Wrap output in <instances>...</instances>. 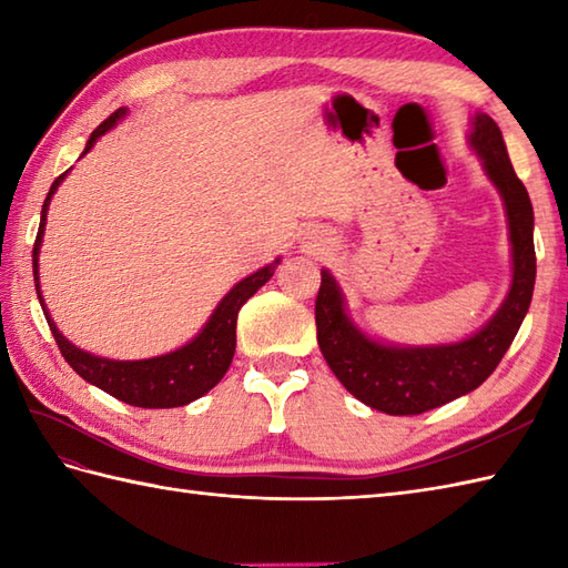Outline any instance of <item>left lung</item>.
<instances>
[{
    "label": "left lung",
    "mask_w": 568,
    "mask_h": 568,
    "mask_svg": "<svg viewBox=\"0 0 568 568\" xmlns=\"http://www.w3.org/2000/svg\"><path fill=\"white\" fill-rule=\"evenodd\" d=\"M470 143L500 190L513 241L510 293L484 329L449 346L395 348L371 342L348 322L339 287L327 271H322L315 300L322 356L348 393L385 415H422L476 390L498 368L532 303L537 275L532 202L513 171L498 124L488 114L474 119Z\"/></svg>",
    "instance_id": "8db88e82"
}]
</instances>
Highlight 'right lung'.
I'll use <instances>...</instances> for the list:
<instances>
[{
	"label": "right lung",
	"instance_id": "add662e5",
	"mask_svg": "<svg viewBox=\"0 0 568 568\" xmlns=\"http://www.w3.org/2000/svg\"><path fill=\"white\" fill-rule=\"evenodd\" d=\"M126 110H116L110 114L104 122L92 131L88 146H84L82 155L88 153L94 141H98L104 131H110L116 119H122ZM63 175H58L53 180L51 190H48L43 210H41V224H39V234H36V244H33V281H36V293H39V248H41V236H43V226H45V210L51 204L53 192L58 185L63 183ZM275 263L265 265V268L256 271L253 275L244 277V281L236 283L232 291L226 293V297L220 303V307L214 310V315L210 322L204 324V329L185 344L183 348H178L173 354L165 356H155L146 361H110V358H100L92 356L88 352H80L78 346H72L63 334L55 329V324L51 322L43 307V315L48 320V327L53 332V339L60 348V354L70 364V368L78 373L80 378H84L92 385H98L104 393H110L116 400H122L126 405L134 407H180L187 405L192 400H197L204 393H210L216 383L224 378V373L232 364L234 358V348H236V317L241 305L258 291L261 285H265L273 277Z\"/></svg>",
	"mask_w": 568,
	"mask_h": 568
}]
</instances>
